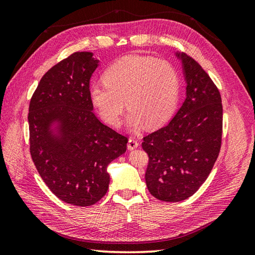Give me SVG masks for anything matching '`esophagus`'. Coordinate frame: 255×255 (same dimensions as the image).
Here are the masks:
<instances>
[{
  "label": "esophagus",
  "instance_id": "obj_1",
  "mask_svg": "<svg viewBox=\"0 0 255 255\" xmlns=\"http://www.w3.org/2000/svg\"><path fill=\"white\" fill-rule=\"evenodd\" d=\"M127 145H128V149L129 150H133V149L138 148L139 142H138V140L136 138H129Z\"/></svg>",
  "mask_w": 255,
  "mask_h": 255
}]
</instances>
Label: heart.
Instances as JSON below:
<instances>
[{"instance_id":"obj_1","label":"heart","mask_w":255,"mask_h":255,"mask_svg":"<svg viewBox=\"0 0 255 255\" xmlns=\"http://www.w3.org/2000/svg\"><path fill=\"white\" fill-rule=\"evenodd\" d=\"M103 80L92 85L90 97L103 121L114 127L121 124L126 102L131 130L144 123L158 127L171 117L180 95V75L164 59L125 57L106 70Z\"/></svg>"}]
</instances>
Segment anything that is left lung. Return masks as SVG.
Masks as SVG:
<instances>
[{"label": "left lung", "mask_w": 255, "mask_h": 255, "mask_svg": "<svg viewBox=\"0 0 255 255\" xmlns=\"http://www.w3.org/2000/svg\"><path fill=\"white\" fill-rule=\"evenodd\" d=\"M186 99L166 126L143 137L149 155L145 183L152 196L181 202L198 191L218 158L223 136L220 92L200 64L186 53Z\"/></svg>", "instance_id": "8db88e82"}]
</instances>
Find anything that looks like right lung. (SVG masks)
<instances>
[{"mask_svg": "<svg viewBox=\"0 0 255 255\" xmlns=\"http://www.w3.org/2000/svg\"><path fill=\"white\" fill-rule=\"evenodd\" d=\"M97 66L92 52L72 53L44 74L29 103L32 162L58 198L81 207L107 193V165L126 152L128 142L93 113L90 79Z\"/></svg>", "mask_w": 255, "mask_h": 255, "instance_id": "right-lung-1", "label": "right lung"}]
</instances>
